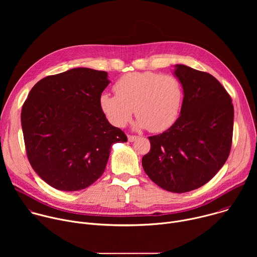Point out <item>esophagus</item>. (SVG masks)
I'll use <instances>...</instances> for the list:
<instances>
[{
  "label": "esophagus",
  "instance_id": "esophagus-1",
  "mask_svg": "<svg viewBox=\"0 0 257 257\" xmlns=\"http://www.w3.org/2000/svg\"><path fill=\"white\" fill-rule=\"evenodd\" d=\"M137 139V136H134V135H128V140L130 141V142H133V141H135Z\"/></svg>",
  "mask_w": 257,
  "mask_h": 257
}]
</instances>
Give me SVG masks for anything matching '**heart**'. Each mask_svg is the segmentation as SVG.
<instances>
[{"mask_svg": "<svg viewBox=\"0 0 257 257\" xmlns=\"http://www.w3.org/2000/svg\"><path fill=\"white\" fill-rule=\"evenodd\" d=\"M116 94L102 92L98 103L112 125L122 128L138 117L136 127L158 133L169 129L178 119L183 100L179 79L171 74L145 71L130 72L119 78Z\"/></svg>", "mask_w": 257, "mask_h": 257, "instance_id": "1", "label": "heart"}]
</instances>
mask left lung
Masks as SVG:
<instances>
[{"instance_id":"8db88e82","label":"left lung","mask_w":257,"mask_h":257,"mask_svg":"<svg viewBox=\"0 0 257 257\" xmlns=\"http://www.w3.org/2000/svg\"><path fill=\"white\" fill-rule=\"evenodd\" d=\"M182 84L180 116L162 134L150 136L151 151L142 167L161 188L175 193L197 189L213 178L231 151L232 98L209 73L175 65Z\"/></svg>"}]
</instances>
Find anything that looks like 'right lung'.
<instances>
[{
    "label": "right lung",
    "mask_w": 257,
    "mask_h": 257,
    "mask_svg": "<svg viewBox=\"0 0 257 257\" xmlns=\"http://www.w3.org/2000/svg\"><path fill=\"white\" fill-rule=\"evenodd\" d=\"M108 83L105 71L74 68L31 88L21 112L25 149L50 186L67 192L90 186L104 172L112 144L127 141L99 107Z\"/></svg>",
    "instance_id": "add662e5"
}]
</instances>
